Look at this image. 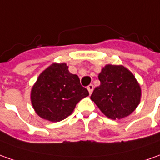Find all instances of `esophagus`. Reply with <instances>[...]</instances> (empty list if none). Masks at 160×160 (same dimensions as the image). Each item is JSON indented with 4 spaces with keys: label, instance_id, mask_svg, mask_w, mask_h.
Here are the masks:
<instances>
[{
    "label": "esophagus",
    "instance_id": "obj_1",
    "mask_svg": "<svg viewBox=\"0 0 160 160\" xmlns=\"http://www.w3.org/2000/svg\"><path fill=\"white\" fill-rule=\"evenodd\" d=\"M88 92H89V93L91 94L92 92V91H93V85H92V84H90L89 86H88Z\"/></svg>",
    "mask_w": 160,
    "mask_h": 160
}]
</instances>
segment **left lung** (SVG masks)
Listing matches in <instances>:
<instances>
[{"instance_id": "left-lung-1", "label": "left lung", "mask_w": 160, "mask_h": 160, "mask_svg": "<svg viewBox=\"0 0 160 160\" xmlns=\"http://www.w3.org/2000/svg\"><path fill=\"white\" fill-rule=\"evenodd\" d=\"M100 85L91 99L112 119H122L138 107L141 90L133 74L122 66L107 65L99 74Z\"/></svg>"}]
</instances>
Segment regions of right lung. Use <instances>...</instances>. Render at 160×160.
<instances>
[{"instance_id":"1","label":"right lung","mask_w":160,"mask_h":160,"mask_svg":"<svg viewBox=\"0 0 160 160\" xmlns=\"http://www.w3.org/2000/svg\"><path fill=\"white\" fill-rule=\"evenodd\" d=\"M89 95L76 74L65 63L53 64L41 72L31 92L33 109L40 117L58 122L68 117L77 103Z\"/></svg>"}]
</instances>
